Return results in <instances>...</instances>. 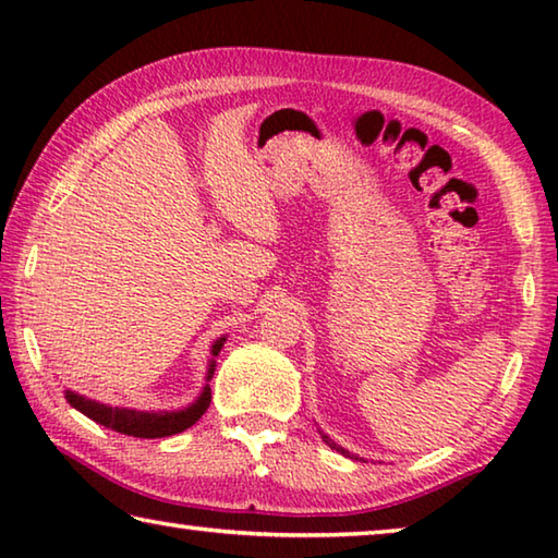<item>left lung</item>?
I'll return each instance as SVG.
<instances>
[{
	"label": "left lung",
	"mask_w": 558,
	"mask_h": 558,
	"mask_svg": "<svg viewBox=\"0 0 558 558\" xmlns=\"http://www.w3.org/2000/svg\"><path fill=\"white\" fill-rule=\"evenodd\" d=\"M319 436H323V440H325V442H327V446H329V448H332V450H337V452H342V456H347V458H354V460H359L356 456H352V452H349V450H344L342 446H337V442H335L332 438H329V436H325V433H323V430H319Z\"/></svg>",
	"instance_id": "obj_1"
}]
</instances>
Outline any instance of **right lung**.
Returning <instances> with one entry per match:
<instances>
[{
	"label": "right lung",
	"instance_id": "add662e5",
	"mask_svg": "<svg viewBox=\"0 0 558 558\" xmlns=\"http://www.w3.org/2000/svg\"><path fill=\"white\" fill-rule=\"evenodd\" d=\"M226 342V337H219L211 344V359H209V369H206V384L202 393L196 396L194 403L184 405L179 411H137V409H125V405H108L100 401L86 399V396L75 393V391H65V401H69L75 411H81L83 415H88L90 421L100 423L110 430L125 433V436L132 438H167L174 436V433H182L189 426H194L196 421L202 418L204 411L209 409L211 403V376L216 369V356H219L221 347Z\"/></svg>",
	"mask_w": 558,
	"mask_h": 558
}]
</instances>
